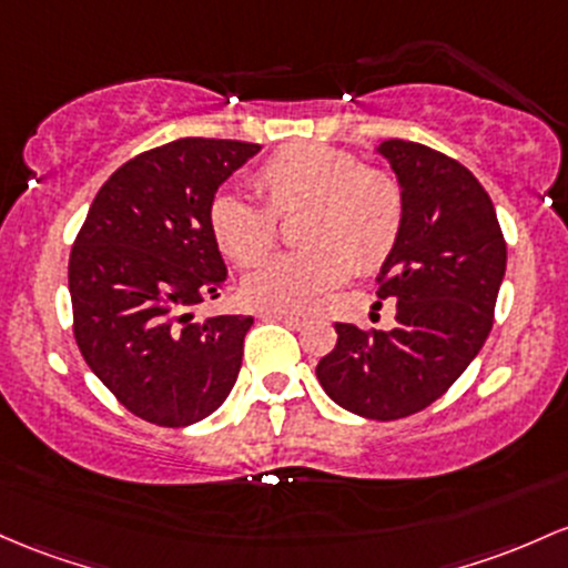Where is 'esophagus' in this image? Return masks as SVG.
I'll use <instances>...</instances> for the list:
<instances>
[{
    "instance_id": "obj_1",
    "label": "esophagus",
    "mask_w": 568,
    "mask_h": 568,
    "mask_svg": "<svg viewBox=\"0 0 568 568\" xmlns=\"http://www.w3.org/2000/svg\"><path fill=\"white\" fill-rule=\"evenodd\" d=\"M261 317H266V321H283L285 326L291 328H298L307 323V317L298 315V313H277V310H266V313H261Z\"/></svg>"
}]
</instances>
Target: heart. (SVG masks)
<instances>
[{
  "mask_svg": "<svg viewBox=\"0 0 568 568\" xmlns=\"http://www.w3.org/2000/svg\"><path fill=\"white\" fill-rule=\"evenodd\" d=\"M261 202L215 193L210 234L236 266H258L277 245V217L304 213L296 240L304 251L270 261L242 285L255 307L296 313L358 272H375L394 253L404 226V189L396 174L364 166L323 142H291L253 174Z\"/></svg>",
  "mask_w": 568,
  "mask_h": 568,
  "instance_id": "b5f03b06",
  "label": "heart"
}]
</instances>
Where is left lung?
<instances>
[{"mask_svg":"<svg viewBox=\"0 0 568 568\" xmlns=\"http://www.w3.org/2000/svg\"><path fill=\"white\" fill-rule=\"evenodd\" d=\"M404 189V226L377 274V296L396 298V326L336 323V345L315 366L339 407L398 420L436 402L494 326L507 242L479 180L450 155L409 140L377 148Z\"/></svg>","mask_w":568,"mask_h":568,"instance_id":"obj_1","label":"left lung"}]
</instances>
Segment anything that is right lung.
Instances as JSON below:
<instances>
[{"mask_svg": "<svg viewBox=\"0 0 568 568\" xmlns=\"http://www.w3.org/2000/svg\"><path fill=\"white\" fill-rule=\"evenodd\" d=\"M258 151L255 142L183 136L134 155L99 189L74 236V342L104 388L155 426L204 420L240 375L253 317L193 323L191 307L226 285L210 202Z\"/></svg>", "mask_w": 568, "mask_h": 568, "instance_id": "add662e5", "label": "right lung"}]
</instances>
